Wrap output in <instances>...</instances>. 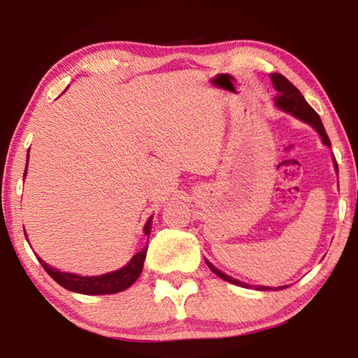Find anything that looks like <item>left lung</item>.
<instances>
[{"mask_svg": "<svg viewBox=\"0 0 358 358\" xmlns=\"http://www.w3.org/2000/svg\"><path fill=\"white\" fill-rule=\"evenodd\" d=\"M271 82H273V87H275L276 92L280 93V96H276V106L280 107L281 110L292 113L294 117L300 118L301 121H305V123H310L311 126H314V129H316L319 132V136L322 137L324 143L331 145L330 138H329V136H327L325 128H324L322 121H320V117L317 115V112L314 110V108L310 104H308L306 99L303 98V94L299 92V88L294 87V85L290 83L287 78L281 76V74H271ZM207 265L216 276L221 278V280L227 281V282H232V284H235V286L248 287V284L240 282L237 280H234V278L224 275L222 271L217 270L215 265H211L208 260H207ZM270 289L271 287L259 286V290H270ZM280 289H282V287H280Z\"/></svg>", "mask_w": 358, "mask_h": 358, "instance_id": "1", "label": "left lung"}]
</instances>
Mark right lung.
Segmentation results:
<instances>
[{"mask_svg":"<svg viewBox=\"0 0 358 358\" xmlns=\"http://www.w3.org/2000/svg\"><path fill=\"white\" fill-rule=\"evenodd\" d=\"M25 173H27V169H25ZM150 222H151V217L148 220V222L145 224V235H150V229H151ZM145 256H147V246H145L142 251H138L136 256L131 259V262L126 266H123L121 270L112 271V273H106L101 276H78L72 273H63V271H58L57 268H53V266H48L45 262H42L39 257L38 260L41 262V265L44 266L47 273L64 289L72 290V292H77V294H85V295H106V294H117V292H121V290H126L128 287H131L142 273Z\"/></svg>","mask_w":358,"mask_h":358,"instance_id":"add662e5","label":"right lung"}]
</instances>
